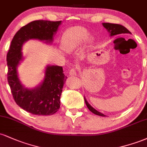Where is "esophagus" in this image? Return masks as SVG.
Here are the masks:
<instances>
[{
  "mask_svg": "<svg viewBox=\"0 0 147 147\" xmlns=\"http://www.w3.org/2000/svg\"><path fill=\"white\" fill-rule=\"evenodd\" d=\"M69 75L71 76V77H75V76L77 75V70L75 68H72L69 71Z\"/></svg>",
  "mask_w": 147,
  "mask_h": 147,
  "instance_id": "esophagus-1",
  "label": "esophagus"
}]
</instances>
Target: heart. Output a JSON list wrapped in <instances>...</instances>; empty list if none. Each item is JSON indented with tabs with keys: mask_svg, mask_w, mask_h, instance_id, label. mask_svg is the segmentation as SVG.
Wrapping results in <instances>:
<instances>
[{
	"mask_svg": "<svg viewBox=\"0 0 147 147\" xmlns=\"http://www.w3.org/2000/svg\"><path fill=\"white\" fill-rule=\"evenodd\" d=\"M88 38V32L82 27H74L67 30L62 37L61 47L64 52L71 53L82 46L84 42Z\"/></svg>",
	"mask_w": 147,
	"mask_h": 147,
	"instance_id": "b5f03b06",
	"label": "heart"
}]
</instances>
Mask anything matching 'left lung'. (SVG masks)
Returning a JSON list of instances; mask_svg holds the SVG:
<instances>
[{
    "instance_id": "1",
    "label": "left lung",
    "mask_w": 147,
    "mask_h": 147,
    "mask_svg": "<svg viewBox=\"0 0 147 147\" xmlns=\"http://www.w3.org/2000/svg\"><path fill=\"white\" fill-rule=\"evenodd\" d=\"M102 25L107 30V31L109 32V34H110L111 36H117V35H119V34H131V32L129 31L125 27H124L122 25L113 24V23H103ZM84 100H85L86 104L88 109L91 112L93 113L94 114L97 115L102 116V117H106L105 115L102 113L99 112V111L95 110L93 107H92V106L89 104V103L87 102V100L86 99L85 97H84Z\"/></svg>"
}]
</instances>
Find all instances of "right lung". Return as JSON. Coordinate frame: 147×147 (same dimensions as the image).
<instances>
[{
    "instance_id": "right-lung-1",
    "label": "right lung",
    "mask_w": 147,
    "mask_h": 147,
    "mask_svg": "<svg viewBox=\"0 0 147 147\" xmlns=\"http://www.w3.org/2000/svg\"><path fill=\"white\" fill-rule=\"evenodd\" d=\"M61 21L44 20L34 21L22 27L14 35L7 55L8 67L7 81L14 101L23 110L36 115H51L59 111L63 84L67 77L63 68L47 65L42 83L29 89L21 84L17 67L23 60L22 46L30 39H38L52 43Z\"/></svg>"
}]
</instances>
